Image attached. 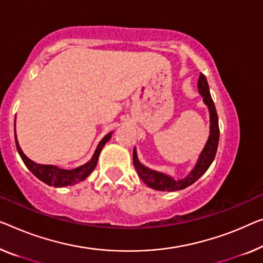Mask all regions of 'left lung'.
Wrapping results in <instances>:
<instances>
[{"mask_svg": "<svg viewBox=\"0 0 263 263\" xmlns=\"http://www.w3.org/2000/svg\"><path fill=\"white\" fill-rule=\"evenodd\" d=\"M197 86L198 92L203 97V100H204V103L206 104V106L209 108L210 112V135L204 148H203L202 154L199 155V158L197 160V164L195 165V169L191 171L185 178L181 179V181H175V179L171 178L170 176H166L162 174V172H157L155 170H151L148 169V167L144 166L143 164H140L138 158H137L136 148H133V165L136 167L137 174H138L139 177L143 179L144 183L152 187V189L159 191H177L185 189V187L197 181L202 175L205 174V171L209 169L211 163H213V160L215 159L219 139L218 117L216 108H215L214 101L211 99L209 85H208L204 74H199Z\"/></svg>", "mask_w": 263, "mask_h": 263, "instance_id": "8db88e82", "label": "left lung"}]
</instances>
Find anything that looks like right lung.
<instances>
[{"label": "right lung", "mask_w": 263, "mask_h": 263, "mask_svg": "<svg viewBox=\"0 0 263 263\" xmlns=\"http://www.w3.org/2000/svg\"><path fill=\"white\" fill-rule=\"evenodd\" d=\"M111 135L112 132H109L108 135H106L103 139H101V142L97 146V150L94 152L92 159L89 160L88 163H86L85 165L77 167V169L74 170L60 169V167L54 165H42V164H37L33 162V160H30L28 157L23 154L21 147H20L16 139V132H15V143H16V148L20 156H21L23 163L26 164V166L28 167L39 179H41L42 182L48 184V185L61 187L66 185H73V184L84 181V179L96 169L101 148L104 147V145L108 142L109 138H111Z\"/></svg>", "instance_id": "add662e5"}]
</instances>
